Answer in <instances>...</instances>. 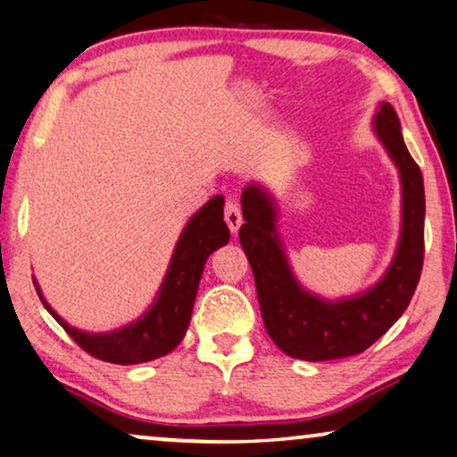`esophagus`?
<instances>
[{
  "instance_id": "34e87169",
  "label": "esophagus",
  "mask_w": 457,
  "mask_h": 457,
  "mask_svg": "<svg viewBox=\"0 0 457 457\" xmlns=\"http://www.w3.org/2000/svg\"><path fill=\"white\" fill-rule=\"evenodd\" d=\"M223 220H226L231 234H237V229H240V226H242V211H240V204H237L236 201H231V198L226 203Z\"/></svg>"
}]
</instances>
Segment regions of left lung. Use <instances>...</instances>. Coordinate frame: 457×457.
Wrapping results in <instances>:
<instances>
[{"mask_svg":"<svg viewBox=\"0 0 457 457\" xmlns=\"http://www.w3.org/2000/svg\"><path fill=\"white\" fill-rule=\"evenodd\" d=\"M372 130L400 171L402 229L394 261L369 290L325 300L300 286L278 231V204L261 184L242 190L240 244L253 267L265 329L287 356L320 362L354 356L377 342L402 317L424 256V182L403 143L395 109L383 101Z\"/></svg>","mask_w":457,"mask_h":457,"instance_id":"left-lung-1","label":"left lung"}]
</instances>
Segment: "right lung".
<instances>
[{"mask_svg":"<svg viewBox=\"0 0 457 457\" xmlns=\"http://www.w3.org/2000/svg\"><path fill=\"white\" fill-rule=\"evenodd\" d=\"M229 242V229L223 221V196L217 195L196 211L179 234L170 267L159 294L143 317L126 327L107 333H88L70 327L43 298L35 281L37 294L51 317L88 354L113 364H140L162 358L176 348L190 325L192 306L201 284L204 262L217 248ZM35 279V278H33Z\"/></svg>","mask_w":457,"mask_h":457,"instance_id":"obj_1","label":"right lung"}]
</instances>
